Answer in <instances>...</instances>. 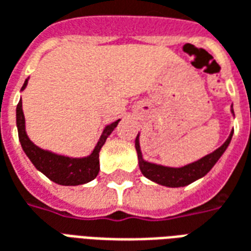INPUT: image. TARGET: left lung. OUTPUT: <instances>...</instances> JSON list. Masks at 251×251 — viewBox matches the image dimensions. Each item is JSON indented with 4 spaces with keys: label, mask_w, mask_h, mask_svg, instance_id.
Masks as SVG:
<instances>
[{
    "label": "left lung",
    "mask_w": 251,
    "mask_h": 251,
    "mask_svg": "<svg viewBox=\"0 0 251 251\" xmlns=\"http://www.w3.org/2000/svg\"><path fill=\"white\" fill-rule=\"evenodd\" d=\"M231 113L234 115L232 106H231ZM232 134H234V131H231L230 136L227 138V140L220 146L219 149H216L205 157L200 158L195 162L188 163L185 166H181V168L163 166V165L149 162V161L143 159L142 150H140L139 134H138L136 139H135V149H136V152H138L140 172L146 178L151 179V181L157 182L159 185L169 186V188H179V186L189 185L192 182H195L196 179L204 177L211 169L214 168L215 163L219 161V158L227 150V147H228L231 142V138H232Z\"/></svg>",
    "instance_id": "1"
}]
</instances>
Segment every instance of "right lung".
<instances>
[{"label":"right lung","instance_id":"1","mask_svg":"<svg viewBox=\"0 0 251 251\" xmlns=\"http://www.w3.org/2000/svg\"><path fill=\"white\" fill-rule=\"evenodd\" d=\"M28 79L29 78L25 79V82L21 88V92L26 88ZM119 122H120V119L105 126L97 145L94 146L93 151L88 157L73 158L37 147L26 135L25 117H24V112H23L21 99L16 108V123H17L19 139H20L23 150L39 172H42L46 177H49L51 181H54L59 185H81V184H86L97 177V174L100 172L99 154H100L101 147L104 146L106 138L112 134V131L116 128Z\"/></svg>","mask_w":251,"mask_h":251}]
</instances>
